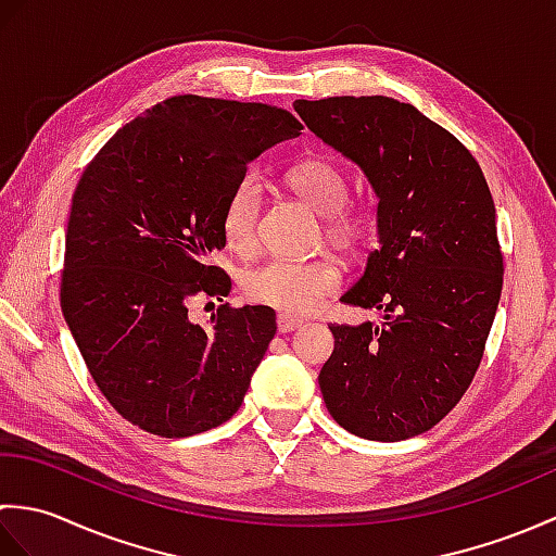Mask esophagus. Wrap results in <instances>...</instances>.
I'll use <instances>...</instances> for the list:
<instances>
[{"label":"esophagus","mask_w":556,"mask_h":556,"mask_svg":"<svg viewBox=\"0 0 556 556\" xmlns=\"http://www.w3.org/2000/svg\"><path fill=\"white\" fill-rule=\"evenodd\" d=\"M303 325V320H299V317H293V315H285V313H279L277 315V329L281 334H287V332H293V329H299Z\"/></svg>","instance_id":"1"}]
</instances>
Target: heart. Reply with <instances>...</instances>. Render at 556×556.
<instances>
[{"instance_id": "heart-1", "label": "heart", "mask_w": 556, "mask_h": 556, "mask_svg": "<svg viewBox=\"0 0 556 556\" xmlns=\"http://www.w3.org/2000/svg\"><path fill=\"white\" fill-rule=\"evenodd\" d=\"M287 179L293 191L323 215V236L329 245L351 257L368 251L377 231V217L368 205L351 203L349 179L334 160L323 155L303 160ZM260 207L263 181L255 172H245L222 205L224 239L236 251L245 253L253 248ZM241 287L248 301L285 315H305L341 287V269L327 255L311 260L271 257L248 269Z\"/></svg>"}]
</instances>
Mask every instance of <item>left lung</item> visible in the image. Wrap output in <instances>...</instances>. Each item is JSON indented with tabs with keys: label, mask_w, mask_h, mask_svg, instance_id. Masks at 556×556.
<instances>
[{
	"label": "left lung",
	"mask_w": 556,
	"mask_h": 556,
	"mask_svg": "<svg viewBox=\"0 0 556 556\" xmlns=\"http://www.w3.org/2000/svg\"><path fill=\"white\" fill-rule=\"evenodd\" d=\"M293 110L380 198V248L341 301L384 323L329 325L325 406L365 440H408L458 404L485 353L504 279L490 186L468 148L413 104L344 96Z\"/></svg>",
	"instance_id": "left-lung-1"
}]
</instances>
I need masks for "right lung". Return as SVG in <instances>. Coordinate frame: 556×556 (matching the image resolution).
<instances>
[{
    "label": "right lung",
    "mask_w": 556,
    "mask_h": 556,
    "mask_svg": "<svg viewBox=\"0 0 556 556\" xmlns=\"http://www.w3.org/2000/svg\"><path fill=\"white\" fill-rule=\"evenodd\" d=\"M265 102L174 96L119 128L83 172L62 269L64 320L110 406L136 428L191 437L241 408L277 332L267 305L222 303L195 325V296H227L222 205L248 164L299 136Z\"/></svg>",
    "instance_id": "1"
}]
</instances>
